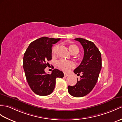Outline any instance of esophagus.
I'll use <instances>...</instances> for the list:
<instances>
[{
  "mask_svg": "<svg viewBox=\"0 0 122 122\" xmlns=\"http://www.w3.org/2000/svg\"><path fill=\"white\" fill-rule=\"evenodd\" d=\"M69 75V74H67V73H64V76H65V77H67V76H68Z\"/></svg>",
  "mask_w": 122,
  "mask_h": 122,
  "instance_id": "obj_1",
  "label": "esophagus"
}]
</instances>
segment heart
I'll return each instance as SVG.
<instances>
[{
  "mask_svg": "<svg viewBox=\"0 0 122 122\" xmlns=\"http://www.w3.org/2000/svg\"><path fill=\"white\" fill-rule=\"evenodd\" d=\"M69 48L72 54L74 53H78V48L74 44H70L69 45ZM58 49V45H56L53 46L51 50V55L52 56H55L56 55V52ZM56 66L59 69L62 70V71L65 72H67L69 71L71 69L74 67L75 66V64L73 62L71 61H68L64 60H61L58 61L56 62Z\"/></svg>",
  "mask_w": 122,
  "mask_h": 122,
  "instance_id": "1",
  "label": "heart"
}]
</instances>
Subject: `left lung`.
Instances as JSON below:
<instances>
[{"instance_id":"obj_1","label":"left lung","mask_w":122,"mask_h":122,"mask_svg":"<svg viewBox=\"0 0 122 122\" xmlns=\"http://www.w3.org/2000/svg\"><path fill=\"white\" fill-rule=\"evenodd\" d=\"M79 41L83 46L84 55L83 60L74 70L75 74L80 75V80L75 86H69L68 92L75 97H81L92 91L97 83L102 67L101 55L93 42L81 38L74 39Z\"/></svg>"}]
</instances>
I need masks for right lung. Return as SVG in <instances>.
<instances>
[{
	"label": "right lung",
	"mask_w": 122,
	"mask_h": 122,
	"mask_svg": "<svg viewBox=\"0 0 122 122\" xmlns=\"http://www.w3.org/2000/svg\"><path fill=\"white\" fill-rule=\"evenodd\" d=\"M60 38L42 37L31 42L25 52L23 69L28 84L36 95L44 96L51 93L55 89L56 78H62L63 73L55 69L51 74L45 72L51 60L52 45Z\"/></svg>",
	"instance_id": "1"
}]
</instances>
